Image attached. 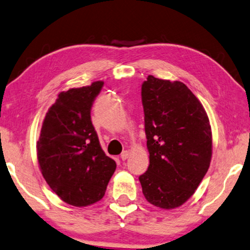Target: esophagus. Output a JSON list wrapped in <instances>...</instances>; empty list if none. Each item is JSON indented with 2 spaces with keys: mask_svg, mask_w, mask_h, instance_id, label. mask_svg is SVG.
Listing matches in <instances>:
<instances>
[{
  "mask_svg": "<svg viewBox=\"0 0 250 250\" xmlns=\"http://www.w3.org/2000/svg\"><path fill=\"white\" fill-rule=\"evenodd\" d=\"M120 157H121L122 161H125L126 159H128V157H129V152H128V150H125V152H122Z\"/></svg>",
  "mask_w": 250,
  "mask_h": 250,
  "instance_id": "esophagus-1",
  "label": "esophagus"
}]
</instances>
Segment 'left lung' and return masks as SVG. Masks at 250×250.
<instances>
[{"label": "left lung", "instance_id": "8db88e82", "mask_svg": "<svg viewBox=\"0 0 250 250\" xmlns=\"http://www.w3.org/2000/svg\"><path fill=\"white\" fill-rule=\"evenodd\" d=\"M149 167L139 177L147 202L163 209L194 195L209 167L212 130L205 108L181 82L147 77L142 85Z\"/></svg>", "mask_w": 250, "mask_h": 250}]
</instances>
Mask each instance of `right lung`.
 <instances>
[{
    "instance_id": "obj_1",
    "label": "right lung",
    "mask_w": 250,
    "mask_h": 250,
    "mask_svg": "<svg viewBox=\"0 0 250 250\" xmlns=\"http://www.w3.org/2000/svg\"><path fill=\"white\" fill-rule=\"evenodd\" d=\"M103 82L61 91L48 108L38 139L37 160L47 185L63 202L88 206L103 198L117 164L105 155L90 120Z\"/></svg>"
}]
</instances>
